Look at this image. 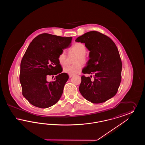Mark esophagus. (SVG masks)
<instances>
[{"label":"esophagus","instance_id":"esophagus-1","mask_svg":"<svg viewBox=\"0 0 145 145\" xmlns=\"http://www.w3.org/2000/svg\"><path fill=\"white\" fill-rule=\"evenodd\" d=\"M72 76H73V75H71V74H69V78H72Z\"/></svg>","mask_w":145,"mask_h":145}]
</instances>
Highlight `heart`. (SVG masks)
Wrapping results in <instances>:
<instances>
[{"instance_id":"obj_1","label":"heart","mask_w":145,"mask_h":145,"mask_svg":"<svg viewBox=\"0 0 145 145\" xmlns=\"http://www.w3.org/2000/svg\"><path fill=\"white\" fill-rule=\"evenodd\" d=\"M69 54H75L76 56L75 58V65L65 66L63 71L64 73L74 75L81 72L82 69V63H86L88 61V57L86 55V48L85 46L80 42H77L72 45L69 49ZM57 60L59 63L63 66L67 62V55L65 52L62 51L57 56Z\"/></svg>"}]
</instances>
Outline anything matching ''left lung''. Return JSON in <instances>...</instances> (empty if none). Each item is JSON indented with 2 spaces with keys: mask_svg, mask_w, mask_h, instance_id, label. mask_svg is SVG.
Returning <instances> with one entry per match:
<instances>
[{
  "mask_svg": "<svg viewBox=\"0 0 145 145\" xmlns=\"http://www.w3.org/2000/svg\"><path fill=\"white\" fill-rule=\"evenodd\" d=\"M76 41L84 43L90 51L82 72L94 76L92 81L90 76H82L79 91L91 103H103L116 94L121 81L122 64L117 47L110 37L97 31L88 32Z\"/></svg>",
  "mask_w": 145,
  "mask_h": 145,
  "instance_id": "left-lung-1",
  "label": "left lung"
}]
</instances>
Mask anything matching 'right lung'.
<instances>
[{"instance_id": "1", "label": "right lung", "mask_w": 145, "mask_h": 145, "mask_svg": "<svg viewBox=\"0 0 145 145\" xmlns=\"http://www.w3.org/2000/svg\"><path fill=\"white\" fill-rule=\"evenodd\" d=\"M72 39L44 33L36 36L28 46L21 61L20 80L23 96L35 106L47 108L62 96L69 76L61 73L57 56L71 46ZM54 75H57L54 81H46L48 76Z\"/></svg>"}]
</instances>
